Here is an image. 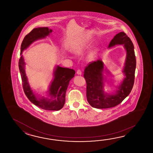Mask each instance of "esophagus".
<instances>
[{
  "instance_id": "obj_1",
  "label": "esophagus",
  "mask_w": 153,
  "mask_h": 153,
  "mask_svg": "<svg viewBox=\"0 0 153 153\" xmlns=\"http://www.w3.org/2000/svg\"><path fill=\"white\" fill-rule=\"evenodd\" d=\"M81 70H80V69H78V71H76V74H78V75H81Z\"/></svg>"
}]
</instances>
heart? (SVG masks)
Listing matches in <instances>:
<instances>
[{"label": "heart", "mask_w": 153, "mask_h": 153, "mask_svg": "<svg viewBox=\"0 0 153 153\" xmlns=\"http://www.w3.org/2000/svg\"><path fill=\"white\" fill-rule=\"evenodd\" d=\"M86 46V44H85V42H82L81 43L79 44L78 45L76 46L75 48H74V51L75 52V53H80L81 52L83 51V50H84Z\"/></svg>", "instance_id": "heart-1"}]
</instances>
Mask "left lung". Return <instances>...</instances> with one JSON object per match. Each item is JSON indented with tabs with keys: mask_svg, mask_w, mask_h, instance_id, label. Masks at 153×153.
I'll return each mask as SVG.
<instances>
[{
	"mask_svg": "<svg viewBox=\"0 0 153 153\" xmlns=\"http://www.w3.org/2000/svg\"><path fill=\"white\" fill-rule=\"evenodd\" d=\"M117 44H124L127 56L123 71L126 77L115 94H104L102 74L104 65L102 61L90 62L85 69L84 77L86 82V97L92 107L104 109L115 107L130 94L133 88L136 67L133 43L126 33L120 32L111 40L109 48Z\"/></svg>",
	"mask_w": 153,
	"mask_h": 153,
	"instance_id": "left-lung-1",
	"label": "left lung"
}]
</instances>
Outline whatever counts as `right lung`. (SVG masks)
<instances>
[{
	"label": "right lung",
	"instance_id": "1",
	"mask_svg": "<svg viewBox=\"0 0 153 153\" xmlns=\"http://www.w3.org/2000/svg\"><path fill=\"white\" fill-rule=\"evenodd\" d=\"M51 29L48 27H39L33 29L24 38L21 46V55L23 50L27 48L33 42L38 39L45 38L49 33L52 32ZM25 65L22 56H21L19 66L22 81L23 91L26 96L32 103L42 109L48 111H59L62 109L65 103V92L69 81L74 76V70L57 66L54 72V79L50 87V95L54 100L42 98H37L30 88L25 71Z\"/></svg>",
	"mask_w": 153,
	"mask_h": 153
}]
</instances>
